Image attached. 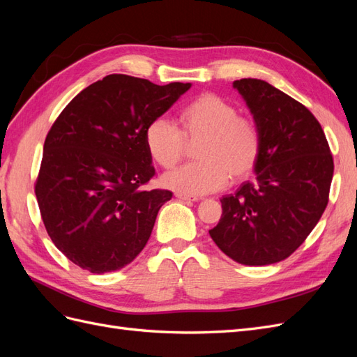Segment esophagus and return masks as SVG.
Here are the masks:
<instances>
[{"label":"esophagus","mask_w":357,"mask_h":357,"mask_svg":"<svg viewBox=\"0 0 357 357\" xmlns=\"http://www.w3.org/2000/svg\"><path fill=\"white\" fill-rule=\"evenodd\" d=\"M176 197L181 201H198V197H193V195H186V193H176Z\"/></svg>","instance_id":"34e87169"}]
</instances>
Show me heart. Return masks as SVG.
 <instances>
[{"label": "heart", "instance_id": "obj_1", "mask_svg": "<svg viewBox=\"0 0 357 357\" xmlns=\"http://www.w3.org/2000/svg\"><path fill=\"white\" fill-rule=\"evenodd\" d=\"M181 129L165 117L150 122L144 132L147 152L162 168H172L197 143V162L181 165L162 177L164 186L186 195H205L228 185L229 177L243 180L255 171L262 138L252 119L215 93H202L183 107Z\"/></svg>", "mask_w": 357, "mask_h": 357}]
</instances>
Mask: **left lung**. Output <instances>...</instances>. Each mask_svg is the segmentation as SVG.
Listing matches in <instances>:
<instances>
[{
  "instance_id": "left-lung-1",
  "label": "left lung",
  "mask_w": 357,
  "mask_h": 357,
  "mask_svg": "<svg viewBox=\"0 0 357 357\" xmlns=\"http://www.w3.org/2000/svg\"><path fill=\"white\" fill-rule=\"evenodd\" d=\"M262 138L256 177L225 195L210 229L220 250L243 265L283 261L305 241L329 201L333 159L312 113L257 79L234 82Z\"/></svg>"
}]
</instances>
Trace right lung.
Wrapping results in <instances>:
<instances>
[{"label": "right lung", "instance_id": "right-lung-1", "mask_svg": "<svg viewBox=\"0 0 357 357\" xmlns=\"http://www.w3.org/2000/svg\"><path fill=\"white\" fill-rule=\"evenodd\" d=\"M189 88L110 74L52 125L36 197L50 240L73 264L92 274L117 271L147 244L172 193L143 189L155 176L144 132Z\"/></svg>", "mask_w": 357, "mask_h": 357}]
</instances>
